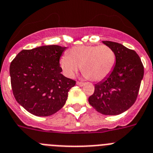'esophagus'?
Segmentation results:
<instances>
[{
	"mask_svg": "<svg viewBox=\"0 0 153 153\" xmlns=\"http://www.w3.org/2000/svg\"><path fill=\"white\" fill-rule=\"evenodd\" d=\"M77 85H79V86H83V85H85V83L82 82H77Z\"/></svg>",
	"mask_w": 153,
	"mask_h": 153,
	"instance_id": "esophagus-1",
	"label": "esophagus"
}]
</instances>
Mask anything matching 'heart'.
<instances>
[{
  "label": "heart",
  "mask_w": 153,
  "mask_h": 153,
  "mask_svg": "<svg viewBox=\"0 0 153 153\" xmlns=\"http://www.w3.org/2000/svg\"><path fill=\"white\" fill-rule=\"evenodd\" d=\"M116 64V54L107 46H74L60 59V65L68 77H73L82 67L86 78L100 82L109 76Z\"/></svg>",
  "instance_id": "1"
}]
</instances>
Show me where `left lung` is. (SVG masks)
<instances>
[{
	"label": "left lung",
	"mask_w": 153,
	"mask_h": 153,
	"mask_svg": "<svg viewBox=\"0 0 153 153\" xmlns=\"http://www.w3.org/2000/svg\"><path fill=\"white\" fill-rule=\"evenodd\" d=\"M116 54V64L109 76L96 84L88 102L100 114L118 115L135 103L144 75L140 56L134 50L111 41H103Z\"/></svg>",
	"instance_id": "1"
}]
</instances>
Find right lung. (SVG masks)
<instances>
[{
	"label": "right lung",
	"instance_id": "right-lung-1",
	"mask_svg": "<svg viewBox=\"0 0 153 153\" xmlns=\"http://www.w3.org/2000/svg\"><path fill=\"white\" fill-rule=\"evenodd\" d=\"M66 47L50 45L23 49L10 65L12 91L19 104L38 117L53 115L65 105L75 81L61 73Z\"/></svg>",
	"mask_w": 153,
	"mask_h": 153
}]
</instances>
